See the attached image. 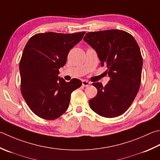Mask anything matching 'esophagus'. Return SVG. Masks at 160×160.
Wrapping results in <instances>:
<instances>
[{"label": "esophagus", "instance_id": "1", "mask_svg": "<svg viewBox=\"0 0 160 160\" xmlns=\"http://www.w3.org/2000/svg\"><path fill=\"white\" fill-rule=\"evenodd\" d=\"M90 82H89V81H87V80H82V86H84V87H88L89 85H90Z\"/></svg>", "mask_w": 160, "mask_h": 160}]
</instances>
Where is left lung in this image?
<instances>
[{
    "label": "left lung",
    "mask_w": 160,
    "mask_h": 160,
    "mask_svg": "<svg viewBox=\"0 0 160 160\" xmlns=\"http://www.w3.org/2000/svg\"><path fill=\"white\" fill-rule=\"evenodd\" d=\"M84 41L95 50L110 78L105 87L101 82L92 84L98 93L89 101L90 108L103 117L120 116L132 104L140 87L143 59L138 43L120 30L88 32Z\"/></svg>",
    "instance_id": "8db88e82"
}]
</instances>
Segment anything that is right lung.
<instances>
[{
  "mask_svg": "<svg viewBox=\"0 0 160 160\" xmlns=\"http://www.w3.org/2000/svg\"><path fill=\"white\" fill-rule=\"evenodd\" d=\"M84 34L39 33L26 43L19 63L21 90L28 105L38 117L47 120L60 117L68 108L72 92L82 85L79 79L67 82L58 75L68 52Z\"/></svg>",
  "mask_w": 160,
  "mask_h": 160,
  "instance_id": "add662e5",
  "label": "right lung"
}]
</instances>
